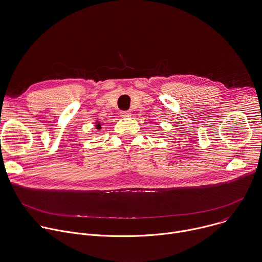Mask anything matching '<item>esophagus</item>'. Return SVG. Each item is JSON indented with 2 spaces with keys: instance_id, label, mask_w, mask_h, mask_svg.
I'll return each mask as SVG.
<instances>
[{
  "instance_id": "obj_1",
  "label": "esophagus",
  "mask_w": 262,
  "mask_h": 262,
  "mask_svg": "<svg viewBox=\"0 0 262 262\" xmlns=\"http://www.w3.org/2000/svg\"><path fill=\"white\" fill-rule=\"evenodd\" d=\"M120 116L123 117V118H127V117L132 116V113L129 111H121L120 112Z\"/></svg>"
}]
</instances>
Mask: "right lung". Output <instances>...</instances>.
Listing matches in <instances>:
<instances>
[{
	"label": "right lung",
	"mask_w": 262,
	"mask_h": 262,
	"mask_svg": "<svg viewBox=\"0 0 262 262\" xmlns=\"http://www.w3.org/2000/svg\"><path fill=\"white\" fill-rule=\"evenodd\" d=\"M96 126H97V128H98V129H100V128H101V124H100V122H97V125H96Z\"/></svg>",
	"instance_id": "right-lung-1"
}]
</instances>
